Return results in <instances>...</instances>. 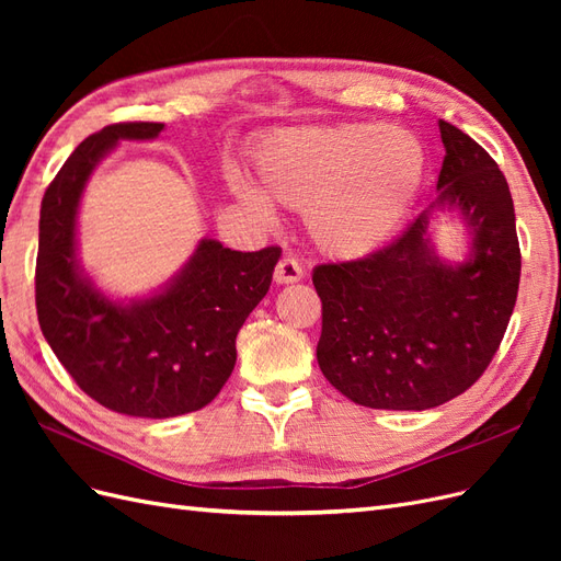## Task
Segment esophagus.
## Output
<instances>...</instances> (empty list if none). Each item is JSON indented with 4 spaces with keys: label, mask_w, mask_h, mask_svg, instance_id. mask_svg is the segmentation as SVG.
Listing matches in <instances>:
<instances>
[{
    "label": "esophagus",
    "mask_w": 561,
    "mask_h": 561,
    "mask_svg": "<svg viewBox=\"0 0 561 561\" xmlns=\"http://www.w3.org/2000/svg\"><path fill=\"white\" fill-rule=\"evenodd\" d=\"M304 278V268L295 257H283L274 271V280L278 285H293Z\"/></svg>",
    "instance_id": "esophagus-1"
}]
</instances>
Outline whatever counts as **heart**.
Wrapping results in <instances>:
<instances>
[{"label": "heart", "instance_id": "heart-1", "mask_svg": "<svg viewBox=\"0 0 561 561\" xmlns=\"http://www.w3.org/2000/svg\"><path fill=\"white\" fill-rule=\"evenodd\" d=\"M257 186L236 182V196L268 222L271 203L307 213L313 241L336 257L381 248L410 213L426 154L396 126H301L268 133L252 151Z\"/></svg>", "mask_w": 561, "mask_h": 561}]
</instances>
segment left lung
Here are the masks:
<instances>
[{
    "mask_svg": "<svg viewBox=\"0 0 561 561\" xmlns=\"http://www.w3.org/2000/svg\"><path fill=\"white\" fill-rule=\"evenodd\" d=\"M445 145L437 201L398 241L363 260L320 264L318 365L339 393L371 410L421 412L466 393L511 322L522 254L515 206L499 163L439 118ZM471 229V254L447 265L427 239L433 207Z\"/></svg>",
    "mask_w": 561,
    "mask_h": 561,
    "instance_id": "left-lung-1",
    "label": "left lung"
}]
</instances>
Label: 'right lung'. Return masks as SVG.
I'll return each mask as SVG.
<instances>
[{
	"label": "right lung",
	"instance_id": "add662e5",
	"mask_svg": "<svg viewBox=\"0 0 561 561\" xmlns=\"http://www.w3.org/2000/svg\"><path fill=\"white\" fill-rule=\"evenodd\" d=\"M163 124L126 122L89 135L42 198L35 299L39 328L77 386L118 414L168 419L206 407L236 365V334L268 293L280 248L239 252L203 239L163 293L118 304L81 276L77 208L93 168L118 140Z\"/></svg>",
	"mask_w": 561,
	"mask_h": 561
}]
</instances>
